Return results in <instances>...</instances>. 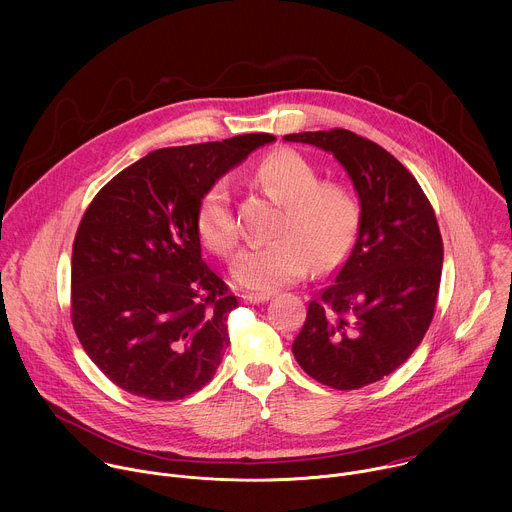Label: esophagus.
Instances as JSON below:
<instances>
[{
    "instance_id": "34e87169",
    "label": "esophagus",
    "mask_w": 512,
    "mask_h": 512,
    "mask_svg": "<svg viewBox=\"0 0 512 512\" xmlns=\"http://www.w3.org/2000/svg\"><path fill=\"white\" fill-rule=\"evenodd\" d=\"M271 300V294H243L241 302L243 304H265Z\"/></svg>"
}]
</instances>
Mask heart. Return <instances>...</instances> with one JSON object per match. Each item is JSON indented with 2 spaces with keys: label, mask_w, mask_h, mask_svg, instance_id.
Wrapping results in <instances>:
<instances>
[{
  "label": "heart",
  "mask_w": 512,
  "mask_h": 512,
  "mask_svg": "<svg viewBox=\"0 0 512 512\" xmlns=\"http://www.w3.org/2000/svg\"><path fill=\"white\" fill-rule=\"evenodd\" d=\"M257 180L285 202L277 229L279 239L243 251L233 263V279L243 289L269 291L304 279L312 267L336 265L352 245L358 227L356 196L338 182H320L318 168L294 150H275L257 166ZM202 243L231 255L241 229L231 204V188L216 182L202 198L196 214Z\"/></svg>",
  "instance_id": "obj_1"
}]
</instances>
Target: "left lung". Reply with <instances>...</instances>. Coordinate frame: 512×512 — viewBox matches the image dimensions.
Masks as SVG:
<instances>
[{"label":"left lung","instance_id":"left-lung-1","mask_svg":"<svg viewBox=\"0 0 512 512\" xmlns=\"http://www.w3.org/2000/svg\"><path fill=\"white\" fill-rule=\"evenodd\" d=\"M332 154L358 196L352 251L291 344L300 367L338 391L397 371L423 340L440 289L444 245L435 212L411 172L348 129L289 133Z\"/></svg>","mask_w":512,"mask_h":512}]
</instances>
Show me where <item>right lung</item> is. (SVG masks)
<instances>
[{"label":"right lung","instance_id":"add662e5","mask_svg":"<svg viewBox=\"0 0 512 512\" xmlns=\"http://www.w3.org/2000/svg\"><path fill=\"white\" fill-rule=\"evenodd\" d=\"M269 133L162 148L107 182L72 245V326L123 391L176 401L202 389L229 346L239 306L204 261V194Z\"/></svg>","mask_w":512,"mask_h":512}]
</instances>
